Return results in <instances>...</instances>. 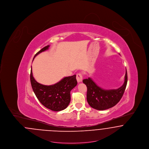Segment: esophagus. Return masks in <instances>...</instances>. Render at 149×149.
Wrapping results in <instances>:
<instances>
[{"mask_svg": "<svg viewBox=\"0 0 149 149\" xmlns=\"http://www.w3.org/2000/svg\"><path fill=\"white\" fill-rule=\"evenodd\" d=\"M77 80L78 83H80L83 80V75L81 73H78L77 75Z\"/></svg>", "mask_w": 149, "mask_h": 149, "instance_id": "esophagus-1", "label": "esophagus"}]
</instances>
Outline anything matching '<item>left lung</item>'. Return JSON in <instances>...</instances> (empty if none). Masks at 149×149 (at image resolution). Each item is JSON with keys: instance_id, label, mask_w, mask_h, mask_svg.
Returning a JSON list of instances; mask_svg holds the SVG:
<instances>
[{"instance_id": "left-lung-1", "label": "left lung", "mask_w": 149, "mask_h": 149, "mask_svg": "<svg viewBox=\"0 0 149 149\" xmlns=\"http://www.w3.org/2000/svg\"><path fill=\"white\" fill-rule=\"evenodd\" d=\"M83 82L87 87L86 99L89 106L97 110H105L116 105L122 98L127 83V70L123 84L117 89H103L91 78L84 79Z\"/></svg>"}]
</instances>
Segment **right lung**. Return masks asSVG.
<instances>
[{
	"label": "right lung",
	"mask_w": 149,
	"mask_h": 149,
	"mask_svg": "<svg viewBox=\"0 0 149 149\" xmlns=\"http://www.w3.org/2000/svg\"><path fill=\"white\" fill-rule=\"evenodd\" d=\"M49 47L47 45L43 47L36 54L34 58L41 52L48 50ZM30 80L37 99L43 106L53 111H60L68 106L71 99L70 91L77 85L76 75L65 77L54 85L41 84L33 78L32 66Z\"/></svg>",
	"instance_id": "right-lung-1"
}]
</instances>
